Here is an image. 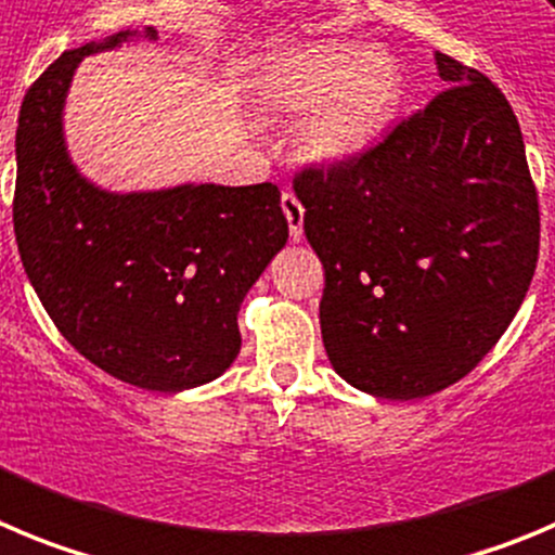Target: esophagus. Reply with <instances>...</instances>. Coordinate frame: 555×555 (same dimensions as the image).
Listing matches in <instances>:
<instances>
[{"label":"esophagus","instance_id":"obj_1","mask_svg":"<svg viewBox=\"0 0 555 555\" xmlns=\"http://www.w3.org/2000/svg\"><path fill=\"white\" fill-rule=\"evenodd\" d=\"M282 210H284V216H287L289 237H293V241H301L304 237V205L298 202V196L289 194V191H284Z\"/></svg>","mask_w":555,"mask_h":555}]
</instances>
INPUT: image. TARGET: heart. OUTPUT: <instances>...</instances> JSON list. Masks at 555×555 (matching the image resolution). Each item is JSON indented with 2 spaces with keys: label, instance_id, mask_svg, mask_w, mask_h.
I'll return each mask as SVG.
<instances>
[{
  "label": "heart",
  "instance_id": "obj_1",
  "mask_svg": "<svg viewBox=\"0 0 555 555\" xmlns=\"http://www.w3.org/2000/svg\"><path fill=\"white\" fill-rule=\"evenodd\" d=\"M266 112H309L298 150L314 167H339L380 139L400 112L402 70L380 46L309 43L271 56L254 81Z\"/></svg>",
  "mask_w": 555,
  "mask_h": 555
}]
</instances>
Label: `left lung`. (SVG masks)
<instances>
[{
    "label": "left lung",
    "instance_id": "1",
    "mask_svg": "<svg viewBox=\"0 0 555 555\" xmlns=\"http://www.w3.org/2000/svg\"><path fill=\"white\" fill-rule=\"evenodd\" d=\"M449 85L377 147L295 178L325 268L320 331L341 380L416 400L468 375L534 276L540 205L520 126L490 79L435 54Z\"/></svg>",
    "mask_w": 555,
    "mask_h": 555
}]
</instances>
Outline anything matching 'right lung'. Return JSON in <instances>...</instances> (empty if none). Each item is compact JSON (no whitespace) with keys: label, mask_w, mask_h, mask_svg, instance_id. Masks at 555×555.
Listing matches in <instances>:
<instances>
[{"label":"right lung","mask_w":555,"mask_h":555,"mask_svg":"<svg viewBox=\"0 0 555 555\" xmlns=\"http://www.w3.org/2000/svg\"><path fill=\"white\" fill-rule=\"evenodd\" d=\"M153 27L70 49L29 87L15 131L13 227L49 318L87 361L147 391L216 380L241 353L243 298L287 243L273 183L108 191L70 158L65 101L81 60Z\"/></svg>","instance_id":"right-lung-1"}]
</instances>
